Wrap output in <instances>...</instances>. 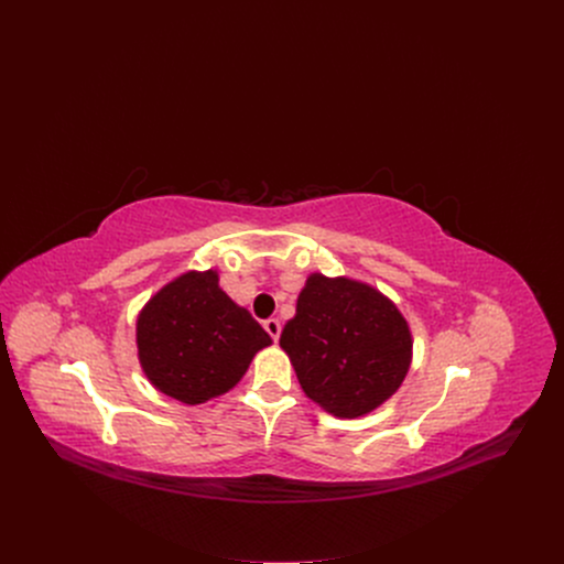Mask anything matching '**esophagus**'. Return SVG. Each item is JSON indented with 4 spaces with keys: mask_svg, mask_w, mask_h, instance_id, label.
Wrapping results in <instances>:
<instances>
[{
    "mask_svg": "<svg viewBox=\"0 0 564 564\" xmlns=\"http://www.w3.org/2000/svg\"><path fill=\"white\" fill-rule=\"evenodd\" d=\"M263 328L268 330V335H270L274 341H279V337H281V321H279V318H268V321H263Z\"/></svg>",
    "mask_w": 564,
    "mask_h": 564,
    "instance_id": "34e87169",
    "label": "esophagus"
}]
</instances>
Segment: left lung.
I'll return each instance as SVG.
<instances>
[{
  "instance_id": "left-lung-1",
  "label": "left lung",
  "mask_w": 564,
  "mask_h": 564,
  "mask_svg": "<svg viewBox=\"0 0 564 564\" xmlns=\"http://www.w3.org/2000/svg\"><path fill=\"white\" fill-rule=\"evenodd\" d=\"M279 346L307 399L339 420L364 417L399 390L413 335L397 303L350 276L312 272Z\"/></svg>"
}]
</instances>
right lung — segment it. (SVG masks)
Listing matches in <instances>:
<instances>
[{
	"instance_id": "add662e5",
	"label": "right lung",
	"mask_w": 564,
	"mask_h": 564,
	"mask_svg": "<svg viewBox=\"0 0 564 564\" xmlns=\"http://www.w3.org/2000/svg\"><path fill=\"white\" fill-rule=\"evenodd\" d=\"M149 383L187 406L229 392L272 337L218 285V270H189L160 288L135 318Z\"/></svg>"
}]
</instances>
